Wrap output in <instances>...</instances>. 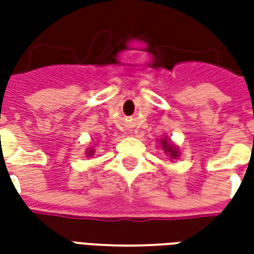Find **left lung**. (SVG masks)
<instances>
[{
	"label": "left lung",
	"instance_id": "left-lung-1",
	"mask_svg": "<svg viewBox=\"0 0 254 254\" xmlns=\"http://www.w3.org/2000/svg\"><path fill=\"white\" fill-rule=\"evenodd\" d=\"M162 145H163V148H165L166 152H169L171 158H173V159H176L177 155H178V152H177V149L174 148L173 145H170V144L167 143L166 140H163V141H162Z\"/></svg>",
	"mask_w": 254,
	"mask_h": 254
}]
</instances>
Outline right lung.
<instances>
[{
  "label": "right lung",
  "instance_id": "add662e5",
  "mask_svg": "<svg viewBox=\"0 0 254 254\" xmlns=\"http://www.w3.org/2000/svg\"><path fill=\"white\" fill-rule=\"evenodd\" d=\"M88 155L91 156V155H94V149H91V151H88Z\"/></svg>",
  "mask_w": 254,
  "mask_h": 254
}]
</instances>
